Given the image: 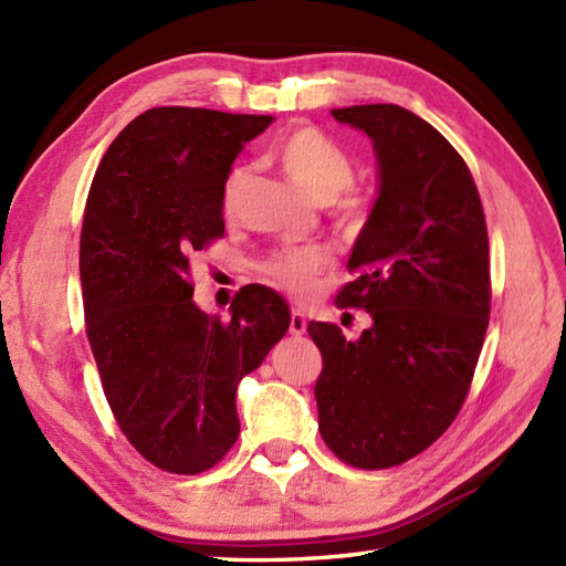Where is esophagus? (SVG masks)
I'll use <instances>...</instances> for the list:
<instances>
[{"instance_id":"1","label":"esophagus","mask_w":566,"mask_h":566,"mask_svg":"<svg viewBox=\"0 0 566 566\" xmlns=\"http://www.w3.org/2000/svg\"><path fill=\"white\" fill-rule=\"evenodd\" d=\"M306 326H308V323H306L304 311H302V308H292L290 333H292V335H296V338H298V335H304V333H306Z\"/></svg>"}]
</instances>
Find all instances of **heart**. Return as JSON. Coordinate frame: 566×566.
<instances>
[{
    "instance_id": "b5f03b06",
    "label": "heart",
    "mask_w": 566,
    "mask_h": 566,
    "mask_svg": "<svg viewBox=\"0 0 566 566\" xmlns=\"http://www.w3.org/2000/svg\"><path fill=\"white\" fill-rule=\"evenodd\" d=\"M276 160L296 187H302L308 197L318 201H331L353 185L355 167L347 153L316 128H296L286 134L276 146ZM248 167L238 165L226 177L223 185V211L235 207L238 191L245 182ZM328 262V250L318 243L290 245L264 264L270 280L280 282L292 292H308L314 286V274Z\"/></svg>"
}]
</instances>
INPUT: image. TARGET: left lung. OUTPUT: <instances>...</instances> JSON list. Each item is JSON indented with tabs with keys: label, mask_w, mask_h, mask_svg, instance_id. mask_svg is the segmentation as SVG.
Returning <instances> with one entry per match:
<instances>
[{
	"label": "left lung",
	"mask_w": 566,
	"mask_h": 566,
	"mask_svg": "<svg viewBox=\"0 0 566 566\" xmlns=\"http://www.w3.org/2000/svg\"><path fill=\"white\" fill-rule=\"evenodd\" d=\"M331 114L371 140L377 199L347 260L355 282L338 294L371 326L347 340L308 323L323 355L318 430L343 462L384 469L460 413L489 326V235L472 175L428 122L396 104Z\"/></svg>",
	"instance_id": "1"
}]
</instances>
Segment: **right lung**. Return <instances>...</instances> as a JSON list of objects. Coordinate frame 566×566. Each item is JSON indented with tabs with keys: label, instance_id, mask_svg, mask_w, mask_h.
<instances>
[{
	"label": "right lung",
	"instance_id": "add662e5",
	"mask_svg": "<svg viewBox=\"0 0 566 566\" xmlns=\"http://www.w3.org/2000/svg\"><path fill=\"white\" fill-rule=\"evenodd\" d=\"M272 116L160 106L104 153L80 238L87 338L112 411L155 467L199 474L240 432L238 384L290 331L268 286L233 298L231 321L197 306L189 258L223 235V185Z\"/></svg>",
	"mask_w": 566,
	"mask_h": 566
}]
</instances>
